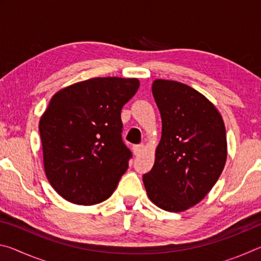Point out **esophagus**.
<instances>
[{"mask_svg":"<svg viewBox=\"0 0 261 261\" xmlns=\"http://www.w3.org/2000/svg\"><path fill=\"white\" fill-rule=\"evenodd\" d=\"M144 148H145L144 145H135V146H134V153L136 154V155H138V154H140L141 152L144 151Z\"/></svg>","mask_w":261,"mask_h":261,"instance_id":"obj_1","label":"esophagus"}]
</instances>
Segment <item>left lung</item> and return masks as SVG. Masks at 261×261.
Instances as JSON below:
<instances>
[{
  "label": "left lung",
  "instance_id": "obj_1",
  "mask_svg": "<svg viewBox=\"0 0 261 261\" xmlns=\"http://www.w3.org/2000/svg\"><path fill=\"white\" fill-rule=\"evenodd\" d=\"M154 100L162 120L152 170L143 176L153 204L184 212L207 196L227 161L226 126L218 108L185 84L155 79Z\"/></svg>",
  "mask_w": 261,
  "mask_h": 261
}]
</instances>
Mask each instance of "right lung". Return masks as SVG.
Segmentation results:
<instances>
[{"label":"right lung","mask_w":261,"mask_h":261,"mask_svg":"<svg viewBox=\"0 0 261 261\" xmlns=\"http://www.w3.org/2000/svg\"><path fill=\"white\" fill-rule=\"evenodd\" d=\"M137 78L98 77L62 88L39 122L43 167L55 191L91 206L112 196L129 167L121 110L138 91Z\"/></svg>","instance_id":"right-lung-1"}]
</instances>
